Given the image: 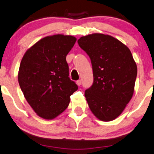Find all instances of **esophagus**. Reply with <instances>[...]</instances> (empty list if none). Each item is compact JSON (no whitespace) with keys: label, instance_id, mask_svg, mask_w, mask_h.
I'll return each instance as SVG.
<instances>
[{"label":"esophagus","instance_id":"esophagus-1","mask_svg":"<svg viewBox=\"0 0 154 154\" xmlns=\"http://www.w3.org/2000/svg\"><path fill=\"white\" fill-rule=\"evenodd\" d=\"M76 84H77V86H81V85H82V81H81V80H78V81H77L76 82Z\"/></svg>","mask_w":154,"mask_h":154}]
</instances>
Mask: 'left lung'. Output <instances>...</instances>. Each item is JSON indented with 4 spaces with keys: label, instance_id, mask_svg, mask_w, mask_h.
<instances>
[{
    "label": "left lung",
    "instance_id": "1",
    "mask_svg": "<svg viewBox=\"0 0 154 154\" xmlns=\"http://www.w3.org/2000/svg\"><path fill=\"white\" fill-rule=\"evenodd\" d=\"M91 58L93 84L85 91L88 106L100 120L120 116L134 95L137 65L129 48L113 36L94 33L77 41Z\"/></svg>",
    "mask_w": 154,
    "mask_h": 154
}]
</instances>
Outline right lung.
I'll return each mask as SVG.
<instances>
[{
  "label": "right lung",
  "instance_id": "right-lung-1",
  "mask_svg": "<svg viewBox=\"0 0 154 154\" xmlns=\"http://www.w3.org/2000/svg\"><path fill=\"white\" fill-rule=\"evenodd\" d=\"M74 36H47L30 47L20 61L18 84L24 97L37 116L53 120L69 105L78 89L69 78L66 56L74 46Z\"/></svg>",
  "mask_w": 154,
  "mask_h": 154
}]
</instances>
